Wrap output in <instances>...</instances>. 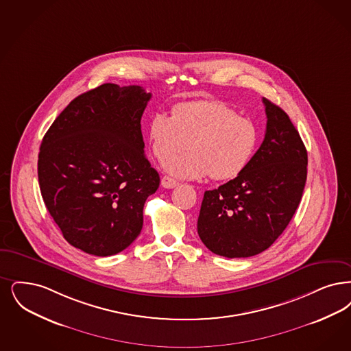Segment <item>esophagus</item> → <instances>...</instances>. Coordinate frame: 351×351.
<instances>
[{"instance_id":"34e87169","label":"esophagus","mask_w":351,"mask_h":351,"mask_svg":"<svg viewBox=\"0 0 351 351\" xmlns=\"http://www.w3.org/2000/svg\"><path fill=\"white\" fill-rule=\"evenodd\" d=\"M160 184H162V186H163V188L171 189V188H175V186H176L179 182H176L175 179L169 178V176H163V178H162V182H160Z\"/></svg>"}]
</instances>
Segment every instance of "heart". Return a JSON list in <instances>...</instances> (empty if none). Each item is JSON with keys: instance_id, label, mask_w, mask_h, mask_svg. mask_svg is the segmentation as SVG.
<instances>
[{"instance_id": "b5f03b06", "label": "heart", "mask_w": 351, "mask_h": 351, "mask_svg": "<svg viewBox=\"0 0 351 351\" xmlns=\"http://www.w3.org/2000/svg\"><path fill=\"white\" fill-rule=\"evenodd\" d=\"M152 152L159 162L184 150L165 165L180 179L231 180L248 166L260 140L252 120L217 100L186 101L173 106L171 114L155 112L147 126Z\"/></svg>"}]
</instances>
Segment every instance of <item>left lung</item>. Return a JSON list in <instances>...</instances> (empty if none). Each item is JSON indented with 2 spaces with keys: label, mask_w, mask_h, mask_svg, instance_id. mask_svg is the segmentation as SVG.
I'll list each match as a JSON object with an SVG mask.
<instances>
[{
  "label": "left lung",
  "mask_w": 351,
  "mask_h": 351,
  "mask_svg": "<svg viewBox=\"0 0 351 351\" xmlns=\"http://www.w3.org/2000/svg\"><path fill=\"white\" fill-rule=\"evenodd\" d=\"M265 137L248 166L206 191L197 232L211 252L228 258L267 250L290 223L307 180V150L287 113L263 98Z\"/></svg>",
  "instance_id": "obj_1"
}]
</instances>
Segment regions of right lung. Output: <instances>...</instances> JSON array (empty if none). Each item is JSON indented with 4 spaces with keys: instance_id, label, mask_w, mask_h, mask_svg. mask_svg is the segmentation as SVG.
Returning <instances> with one entry per match:
<instances>
[{
    "instance_id": "add662e5",
    "label": "right lung",
    "mask_w": 351,
    "mask_h": 351,
    "mask_svg": "<svg viewBox=\"0 0 351 351\" xmlns=\"http://www.w3.org/2000/svg\"><path fill=\"white\" fill-rule=\"evenodd\" d=\"M141 86L104 84L73 99L45 133L38 159L44 204L73 247L124 251L140 235L159 173L143 153Z\"/></svg>"
}]
</instances>
